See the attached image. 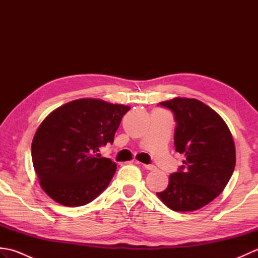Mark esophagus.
Wrapping results in <instances>:
<instances>
[{
    "instance_id": "obj_1",
    "label": "esophagus",
    "mask_w": 258,
    "mask_h": 258,
    "mask_svg": "<svg viewBox=\"0 0 258 258\" xmlns=\"http://www.w3.org/2000/svg\"><path fill=\"white\" fill-rule=\"evenodd\" d=\"M143 167L146 168V169H149V171H154V169L156 168L154 165H145V164H143Z\"/></svg>"
}]
</instances>
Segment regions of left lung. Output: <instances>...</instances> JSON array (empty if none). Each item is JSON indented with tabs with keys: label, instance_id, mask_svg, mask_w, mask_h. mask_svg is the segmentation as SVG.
<instances>
[{
	"label": "left lung",
	"instance_id": "1",
	"mask_svg": "<svg viewBox=\"0 0 258 258\" xmlns=\"http://www.w3.org/2000/svg\"><path fill=\"white\" fill-rule=\"evenodd\" d=\"M161 105L174 113L175 149L186 160L156 195L175 212L204 207L225 188L236 164L231 131L213 108L195 98L174 97Z\"/></svg>",
	"mask_w": 258,
	"mask_h": 258
}]
</instances>
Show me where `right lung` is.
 <instances>
[{
  "label": "right lung",
  "mask_w": 258,
  "mask_h": 258,
  "mask_svg": "<svg viewBox=\"0 0 258 258\" xmlns=\"http://www.w3.org/2000/svg\"><path fill=\"white\" fill-rule=\"evenodd\" d=\"M131 107L80 98L51 112L32 141V161L42 189L64 206L85 205L107 187L116 164L101 157Z\"/></svg>",
  "instance_id": "add662e5"
}]
</instances>
